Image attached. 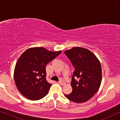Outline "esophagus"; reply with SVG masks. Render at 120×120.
I'll list each match as a JSON object with an SVG mask.
<instances>
[{
    "label": "esophagus",
    "instance_id": "1",
    "mask_svg": "<svg viewBox=\"0 0 120 120\" xmlns=\"http://www.w3.org/2000/svg\"><path fill=\"white\" fill-rule=\"evenodd\" d=\"M58 83H60V84L62 85H65V82L63 81H62V80H60V81H58Z\"/></svg>",
    "mask_w": 120,
    "mask_h": 120
}]
</instances>
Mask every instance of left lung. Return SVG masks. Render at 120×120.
Masks as SVG:
<instances>
[{"mask_svg": "<svg viewBox=\"0 0 120 120\" xmlns=\"http://www.w3.org/2000/svg\"><path fill=\"white\" fill-rule=\"evenodd\" d=\"M64 53L75 68L71 82L73 91L65 96L73 102H86L101 86L102 73L100 61L94 53L83 47H73L65 51Z\"/></svg>", "mask_w": 120, "mask_h": 120, "instance_id": "8db88e82", "label": "left lung"}]
</instances>
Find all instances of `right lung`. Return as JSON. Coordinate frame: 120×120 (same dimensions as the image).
Instances as JSON below:
<instances>
[{
	"instance_id": "add662e5",
	"label": "right lung",
	"mask_w": 120,
	"mask_h": 120,
	"mask_svg": "<svg viewBox=\"0 0 120 120\" xmlns=\"http://www.w3.org/2000/svg\"><path fill=\"white\" fill-rule=\"evenodd\" d=\"M61 52L38 47L27 49L21 55L15 68L14 80L23 96L37 101L48 94L52 84L46 79V65Z\"/></svg>"
}]
</instances>
